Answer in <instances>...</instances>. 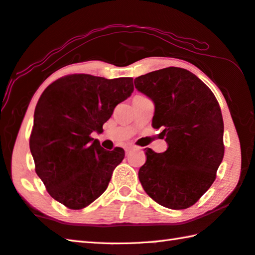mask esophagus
Segmentation results:
<instances>
[{
  "label": "esophagus",
  "mask_w": 255,
  "mask_h": 255,
  "mask_svg": "<svg viewBox=\"0 0 255 255\" xmlns=\"http://www.w3.org/2000/svg\"><path fill=\"white\" fill-rule=\"evenodd\" d=\"M131 149H133V146H131V144H128V146H126V148H125V150H126V152H128L129 150H131Z\"/></svg>",
  "instance_id": "obj_1"
}]
</instances>
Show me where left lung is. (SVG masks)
<instances>
[{"label": "left lung", "instance_id": "left-lung-1", "mask_svg": "<svg viewBox=\"0 0 255 255\" xmlns=\"http://www.w3.org/2000/svg\"><path fill=\"white\" fill-rule=\"evenodd\" d=\"M154 104L152 127L168 149L146 150L138 177L152 200L172 210L193 206L216 180L222 162L223 119L213 93L184 68L168 67L134 79Z\"/></svg>", "mask_w": 255, "mask_h": 255}]
</instances>
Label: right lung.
I'll return each mask as SVG.
<instances>
[{
  "mask_svg": "<svg viewBox=\"0 0 255 255\" xmlns=\"http://www.w3.org/2000/svg\"><path fill=\"white\" fill-rule=\"evenodd\" d=\"M132 92L130 77L87 74L59 78L43 92L35 108L29 149L35 171L55 200L79 210L106 190L125 151L119 147L106 150L91 133L102 132L114 108Z\"/></svg>",
  "mask_w": 255,
  "mask_h": 255,
  "instance_id": "right-lung-1",
  "label": "right lung"
}]
</instances>
